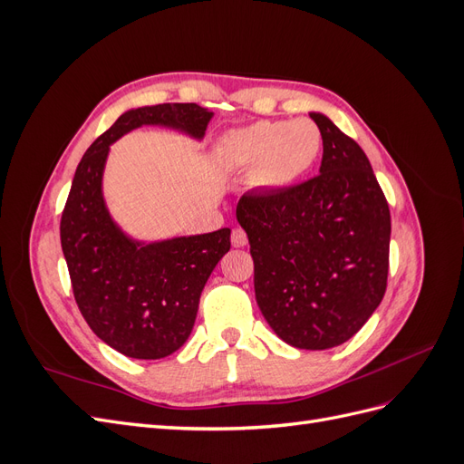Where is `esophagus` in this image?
<instances>
[{
    "mask_svg": "<svg viewBox=\"0 0 464 464\" xmlns=\"http://www.w3.org/2000/svg\"><path fill=\"white\" fill-rule=\"evenodd\" d=\"M232 246L234 247L247 246V234L242 228H234L232 230Z\"/></svg>",
    "mask_w": 464,
    "mask_h": 464,
    "instance_id": "obj_1",
    "label": "esophagus"
}]
</instances>
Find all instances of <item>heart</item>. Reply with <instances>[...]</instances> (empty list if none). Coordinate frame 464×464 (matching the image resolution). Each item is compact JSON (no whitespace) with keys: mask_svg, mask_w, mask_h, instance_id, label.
Wrapping results in <instances>:
<instances>
[{"mask_svg":"<svg viewBox=\"0 0 464 464\" xmlns=\"http://www.w3.org/2000/svg\"><path fill=\"white\" fill-rule=\"evenodd\" d=\"M321 149V130L307 118L261 120L230 131L222 141L227 162L242 170L254 168V184L269 193L296 186L317 162Z\"/></svg>","mask_w":464,"mask_h":464,"instance_id":"heart-1","label":"heart"}]
</instances>
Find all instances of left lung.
<instances>
[{"label":"left lung","mask_w":464,"mask_h":464,"mask_svg":"<svg viewBox=\"0 0 464 464\" xmlns=\"http://www.w3.org/2000/svg\"><path fill=\"white\" fill-rule=\"evenodd\" d=\"M323 137L319 176L276 193H246L236 218L254 257L256 300L290 346L346 343L382 304L391 213L360 145L312 111Z\"/></svg>","instance_id":"left-lung-1"}]
</instances>
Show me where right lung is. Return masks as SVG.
Returning a JSON list of instances; mask_svg holds the SVG:
<instances>
[{
  "label": "right lung",
  "mask_w": 464,
  "mask_h": 464,
  "mask_svg": "<svg viewBox=\"0 0 464 464\" xmlns=\"http://www.w3.org/2000/svg\"><path fill=\"white\" fill-rule=\"evenodd\" d=\"M213 111L157 104L121 114L82 154L62 213V249L79 310L98 339L123 356L160 360L188 341L201 292L230 249V228L145 244L110 217L102 176L110 145L141 125L203 139Z\"/></svg>",
  "instance_id": "add662e5"
}]
</instances>
